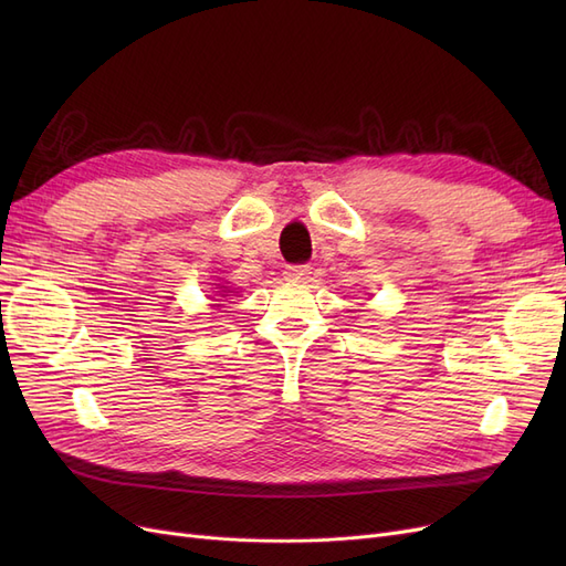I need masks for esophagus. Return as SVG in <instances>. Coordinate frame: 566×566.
<instances>
[{
    "mask_svg": "<svg viewBox=\"0 0 566 566\" xmlns=\"http://www.w3.org/2000/svg\"><path fill=\"white\" fill-rule=\"evenodd\" d=\"M310 273H312L310 264H293V266L285 269V279L293 281V283H306V281H310Z\"/></svg>",
    "mask_w": 566,
    "mask_h": 566,
    "instance_id": "esophagus-1",
    "label": "esophagus"
}]
</instances>
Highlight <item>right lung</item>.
<instances>
[{"label":"right lung","mask_w":566,"mask_h":566,"mask_svg":"<svg viewBox=\"0 0 566 566\" xmlns=\"http://www.w3.org/2000/svg\"><path fill=\"white\" fill-rule=\"evenodd\" d=\"M217 293H229V290H217ZM219 297H224V295H219Z\"/></svg>","instance_id":"1"}]
</instances>
